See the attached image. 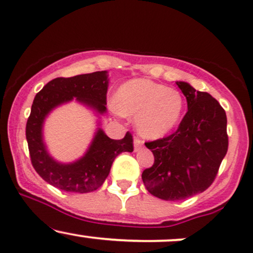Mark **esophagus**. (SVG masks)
I'll return each instance as SVG.
<instances>
[{
    "label": "esophagus",
    "mask_w": 253,
    "mask_h": 253,
    "mask_svg": "<svg viewBox=\"0 0 253 253\" xmlns=\"http://www.w3.org/2000/svg\"><path fill=\"white\" fill-rule=\"evenodd\" d=\"M133 144H134V150L138 151V150L141 149V146H143V140H141L140 138L135 137L134 140H133Z\"/></svg>",
    "instance_id": "34e87169"
}]
</instances>
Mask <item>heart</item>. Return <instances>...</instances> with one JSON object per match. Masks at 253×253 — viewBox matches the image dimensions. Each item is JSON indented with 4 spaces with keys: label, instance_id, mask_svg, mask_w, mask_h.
I'll list each match as a JSON object with an SVG mask.
<instances>
[{
    "label": "heart",
    "instance_id": "b5f03b06",
    "mask_svg": "<svg viewBox=\"0 0 253 253\" xmlns=\"http://www.w3.org/2000/svg\"><path fill=\"white\" fill-rule=\"evenodd\" d=\"M114 107L122 115L135 118V126L141 135L161 138L179 124L184 98L175 88L137 78L120 86Z\"/></svg>",
    "mask_w": 253,
    "mask_h": 253
}]
</instances>
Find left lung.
<instances>
[{
    "label": "left lung",
    "instance_id": "8db88e82",
    "mask_svg": "<svg viewBox=\"0 0 253 253\" xmlns=\"http://www.w3.org/2000/svg\"><path fill=\"white\" fill-rule=\"evenodd\" d=\"M187 113L173 134L145 143L155 162L141 174L146 190L163 201H182L204 192L228 150L227 116L211 95L176 82Z\"/></svg>",
    "mask_w": 253,
    "mask_h": 253
}]
</instances>
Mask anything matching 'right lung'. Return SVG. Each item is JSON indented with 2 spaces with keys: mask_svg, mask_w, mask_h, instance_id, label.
<instances>
[{
  "mask_svg": "<svg viewBox=\"0 0 253 253\" xmlns=\"http://www.w3.org/2000/svg\"><path fill=\"white\" fill-rule=\"evenodd\" d=\"M108 74L105 71L49 82L33 99L26 124V140L35 170L54 187L74 193H87L103 185L118 155L133 151L129 132L120 140L110 139L97 129L86 154L73 163H60L49 155L43 141V124L46 115L57 105L77 98L79 103L104 114L107 108Z\"/></svg>",
  "mask_w": 253,
  "mask_h": 253,
  "instance_id": "1",
  "label": "right lung"
}]
</instances>
